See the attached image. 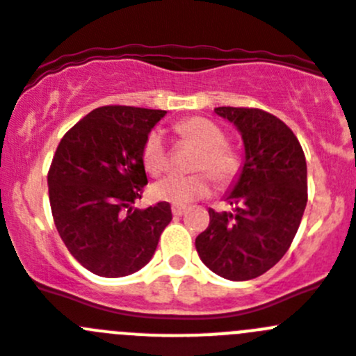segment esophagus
Listing matches in <instances>:
<instances>
[{
    "label": "esophagus",
    "instance_id": "esophagus-1",
    "mask_svg": "<svg viewBox=\"0 0 356 356\" xmlns=\"http://www.w3.org/2000/svg\"><path fill=\"white\" fill-rule=\"evenodd\" d=\"M171 212H172V216H175V217H180V216H184L185 212H187V207H184V205H172L171 207Z\"/></svg>",
    "mask_w": 356,
    "mask_h": 356
}]
</instances>
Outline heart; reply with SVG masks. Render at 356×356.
I'll use <instances>...</instances> for the list:
<instances>
[{
    "label": "heart",
    "instance_id": "b5f03b06",
    "mask_svg": "<svg viewBox=\"0 0 356 356\" xmlns=\"http://www.w3.org/2000/svg\"><path fill=\"white\" fill-rule=\"evenodd\" d=\"M175 131L178 139L200 147L194 155L191 168L193 175H171L156 181L151 187L155 200L168 201L175 205H187L201 200L210 193V179L219 187L234 184L242 168L241 156L234 147L226 144V135L216 122L207 118H188L176 122ZM143 163L149 175H160L169 165V151L160 130H151L143 144ZM209 172L208 175L206 172Z\"/></svg>",
    "mask_w": 356,
    "mask_h": 356
}]
</instances>
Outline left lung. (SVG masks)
<instances>
[{
	"label": "left lung",
	"mask_w": 356,
	"mask_h": 356,
	"mask_svg": "<svg viewBox=\"0 0 356 356\" xmlns=\"http://www.w3.org/2000/svg\"><path fill=\"white\" fill-rule=\"evenodd\" d=\"M244 140V165L225 196L232 212L210 209L196 250L210 271L246 282L269 271L291 248L307 207V160L291 128L260 108L217 106Z\"/></svg>",
	"instance_id": "1"
}]
</instances>
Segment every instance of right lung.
Here are the masks:
<instances>
[{
    "instance_id": "right-lung-1",
    "label": "right lung",
    "mask_w": 356,
    "mask_h": 356,
    "mask_svg": "<svg viewBox=\"0 0 356 356\" xmlns=\"http://www.w3.org/2000/svg\"><path fill=\"white\" fill-rule=\"evenodd\" d=\"M165 110L99 106L62 137L48 172L49 205L69 253L119 278L146 266L172 213L168 201L135 209L147 176L143 144Z\"/></svg>"
}]
</instances>
